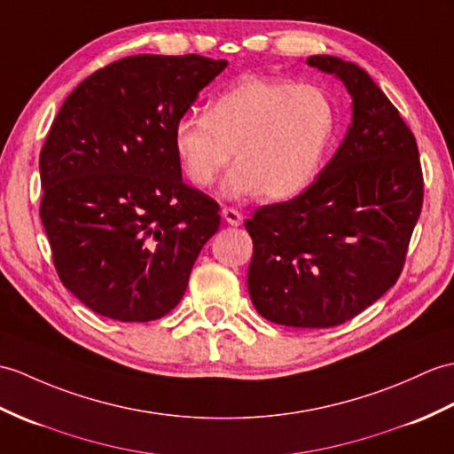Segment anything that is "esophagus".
Returning <instances> with one entry per match:
<instances>
[{"mask_svg":"<svg viewBox=\"0 0 454 454\" xmlns=\"http://www.w3.org/2000/svg\"><path fill=\"white\" fill-rule=\"evenodd\" d=\"M223 218L226 220L230 226H239L241 223H244V216H241L239 210H236L234 207H224L223 208Z\"/></svg>","mask_w":454,"mask_h":454,"instance_id":"34e87169","label":"esophagus"}]
</instances>
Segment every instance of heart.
I'll return each mask as SVG.
<instances>
[{
  "instance_id": "b5f03b06",
  "label": "heart",
  "mask_w": 454,
  "mask_h": 454,
  "mask_svg": "<svg viewBox=\"0 0 454 454\" xmlns=\"http://www.w3.org/2000/svg\"><path fill=\"white\" fill-rule=\"evenodd\" d=\"M336 104L317 84L290 79H244L220 94L205 115H184L174 149L185 177L208 187L230 164L228 195L288 199L321 172L336 133Z\"/></svg>"
}]
</instances>
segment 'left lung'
<instances>
[{"label": "left lung", "mask_w": 454, "mask_h": 454, "mask_svg": "<svg viewBox=\"0 0 454 454\" xmlns=\"http://www.w3.org/2000/svg\"><path fill=\"white\" fill-rule=\"evenodd\" d=\"M352 94V125L319 177L246 220L247 288L262 317L296 329L354 319L393 288L424 205L416 137L352 61L308 58Z\"/></svg>", "instance_id": "obj_1"}]
</instances>
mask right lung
<instances>
[{
	"instance_id": "add662e5",
	"label": "right lung",
	"mask_w": 454,
	"mask_h": 454,
	"mask_svg": "<svg viewBox=\"0 0 454 454\" xmlns=\"http://www.w3.org/2000/svg\"><path fill=\"white\" fill-rule=\"evenodd\" d=\"M226 59L129 56L73 90L40 151V218L58 277L102 317L146 323L184 298L220 228L182 179L174 128Z\"/></svg>"
}]
</instances>
